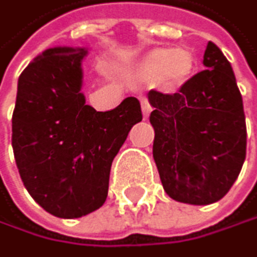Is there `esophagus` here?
I'll return each mask as SVG.
<instances>
[{
    "label": "esophagus",
    "mask_w": 257,
    "mask_h": 257,
    "mask_svg": "<svg viewBox=\"0 0 257 257\" xmlns=\"http://www.w3.org/2000/svg\"><path fill=\"white\" fill-rule=\"evenodd\" d=\"M141 105H142V111H144V116H149L150 111H152V105L147 97H141Z\"/></svg>",
    "instance_id": "34e87169"
}]
</instances>
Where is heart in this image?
I'll return each instance as SVG.
<instances>
[{"label": "heart", "mask_w": 257, "mask_h": 257, "mask_svg": "<svg viewBox=\"0 0 257 257\" xmlns=\"http://www.w3.org/2000/svg\"><path fill=\"white\" fill-rule=\"evenodd\" d=\"M195 54L189 48H157L149 51L133 70L139 81H155L165 91H179L195 72Z\"/></svg>", "instance_id": "heart-1"}]
</instances>
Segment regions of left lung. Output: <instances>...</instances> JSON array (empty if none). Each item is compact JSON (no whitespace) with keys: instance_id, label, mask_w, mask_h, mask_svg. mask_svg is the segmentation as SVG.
Segmentation results:
<instances>
[{"instance_id":"left-lung-1","label":"left lung","mask_w":257,"mask_h":257,"mask_svg":"<svg viewBox=\"0 0 257 257\" xmlns=\"http://www.w3.org/2000/svg\"><path fill=\"white\" fill-rule=\"evenodd\" d=\"M203 65L174 94L149 92L161 184L173 200L189 205L221 200L246 157L245 111L233 70L211 41Z\"/></svg>"}]
</instances>
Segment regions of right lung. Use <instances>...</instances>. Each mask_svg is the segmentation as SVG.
<instances>
[{"mask_svg": "<svg viewBox=\"0 0 257 257\" xmlns=\"http://www.w3.org/2000/svg\"><path fill=\"white\" fill-rule=\"evenodd\" d=\"M83 48H51L19 76L12 113V149L28 193L57 217H81L105 203L111 161L141 103L126 97L96 111L81 92Z\"/></svg>", "mask_w": 257, "mask_h": 257, "instance_id": "add662e5", "label": "right lung"}]
</instances>
